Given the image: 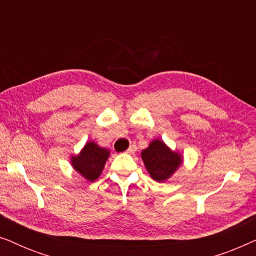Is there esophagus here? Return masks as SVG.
I'll list each match as a JSON object with an SVG mask.
<instances>
[{
	"mask_svg": "<svg viewBox=\"0 0 256 256\" xmlns=\"http://www.w3.org/2000/svg\"><path fill=\"white\" fill-rule=\"evenodd\" d=\"M136 152V146L135 144H132L130 146H129V148L127 149V154H134Z\"/></svg>",
	"mask_w": 256,
	"mask_h": 256,
	"instance_id": "esophagus-1",
	"label": "esophagus"
}]
</instances>
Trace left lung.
<instances>
[{"mask_svg":"<svg viewBox=\"0 0 256 256\" xmlns=\"http://www.w3.org/2000/svg\"><path fill=\"white\" fill-rule=\"evenodd\" d=\"M141 156L150 177L156 182L166 180L183 163L180 154L172 152L160 140H154Z\"/></svg>","mask_w":256,"mask_h":256,"instance_id":"8db88e82","label":"left lung"}]
</instances>
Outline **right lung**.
Here are the masks:
<instances>
[{
	"instance_id": "obj_1",
	"label": "right lung",
	"mask_w": 256,
	"mask_h": 256,
	"mask_svg": "<svg viewBox=\"0 0 256 256\" xmlns=\"http://www.w3.org/2000/svg\"><path fill=\"white\" fill-rule=\"evenodd\" d=\"M110 157V150L101 148L96 142H87L78 155L71 157L73 169L86 178L94 182L102 172L106 160Z\"/></svg>"
}]
</instances>
